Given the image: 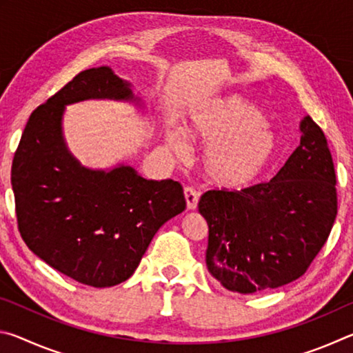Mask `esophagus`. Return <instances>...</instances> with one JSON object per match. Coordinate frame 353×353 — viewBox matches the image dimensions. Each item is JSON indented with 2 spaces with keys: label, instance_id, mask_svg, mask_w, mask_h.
Returning <instances> with one entry per match:
<instances>
[{
  "label": "esophagus",
  "instance_id": "esophagus-1",
  "mask_svg": "<svg viewBox=\"0 0 353 353\" xmlns=\"http://www.w3.org/2000/svg\"><path fill=\"white\" fill-rule=\"evenodd\" d=\"M185 194V201H187V208L188 210H194L198 207V201H199V194L193 187H185L183 190Z\"/></svg>",
  "mask_w": 353,
  "mask_h": 353
}]
</instances>
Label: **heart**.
<instances>
[{"instance_id":"heart-1","label":"heart","mask_w":353,"mask_h":353,"mask_svg":"<svg viewBox=\"0 0 353 353\" xmlns=\"http://www.w3.org/2000/svg\"><path fill=\"white\" fill-rule=\"evenodd\" d=\"M188 134L210 141L202 157L208 181L221 188H241L259 177L276 154V135L261 112L236 97L216 98L201 105L190 118ZM168 143L183 152L177 132H168Z\"/></svg>"}]
</instances>
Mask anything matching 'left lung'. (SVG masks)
Here are the masks:
<instances>
[{"mask_svg": "<svg viewBox=\"0 0 353 353\" xmlns=\"http://www.w3.org/2000/svg\"><path fill=\"white\" fill-rule=\"evenodd\" d=\"M301 132V145L270 182L201 196L208 272L229 291L252 294L292 282L330 235L338 212L330 149L310 117Z\"/></svg>", "mask_w": 353, "mask_h": 353, "instance_id": "8db88e82", "label": "left lung"}]
</instances>
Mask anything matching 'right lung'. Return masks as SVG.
<instances>
[{"label": "right lung", "mask_w": 353, "mask_h": 353, "mask_svg": "<svg viewBox=\"0 0 353 353\" xmlns=\"http://www.w3.org/2000/svg\"><path fill=\"white\" fill-rule=\"evenodd\" d=\"M85 99L137 101L109 67L81 71L23 130L12 162L19 230L26 246L76 282L104 288L128 280L166 221L185 210L182 185L148 181L132 166L90 170L62 134L65 105Z\"/></svg>", "instance_id": "add662e5"}]
</instances>
